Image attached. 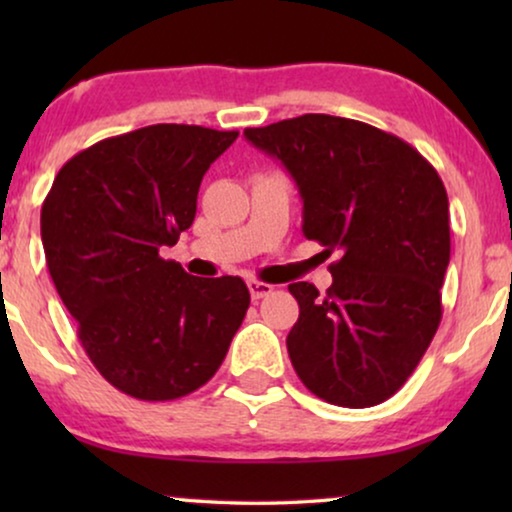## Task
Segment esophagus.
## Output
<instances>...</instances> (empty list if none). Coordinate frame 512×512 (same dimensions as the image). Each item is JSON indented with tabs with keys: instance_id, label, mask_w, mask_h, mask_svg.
I'll use <instances>...</instances> for the list:
<instances>
[{
	"instance_id": "obj_1",
	"label": "esophagus",
	"mask_w": 512,
	"mask_h": 512,
	"mask_svg": "<svg viewBox=\"0 0 512 512\" xmlns=\"http://www.w3.org/2000/svg\"><path fill=\"white\" fill-rule=\"evenodd\" d=\"M249 293H251V298H254V300H261L265 296H270L272 286L265 284V282H258V279H251V282H249Z\"/></svg>"
}]
</instances>
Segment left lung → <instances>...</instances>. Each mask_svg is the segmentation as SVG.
Instances as JSON below:
<instances>
[{
	"mask_svg": "<svg viewBox=\"0 0 512 512\" xmlns=\"http://www.w3.org/2000/svg\"><path fill=\"white\" fill-rule=\"evenodd\" d=\"M282 160L303 198V233L333 284H289L300 314L286 347L300 382L342 408H370L403 387L443 317L450 202L443 179L401 137L352 118L305 114L247 128Z\"/></svg>",
	"mask_w": 512,
	"mask_h": 512,
	"instance_id": "1",
	"label": "left lung"
}]
</instances>
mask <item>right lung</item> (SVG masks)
I'll use <instances>...</instances> for the list:
<instances>
[{
    "instance_id": "add662e5",
    "label": "right lung",
    "mask_w": 512,
    "mask_h": 512,
    "mask_svg": "<svg viewBox=\"0 0 512 512\" xmlns=\"http://www.w3.org/2000/svg\"><path fill=\"white\" fill-rule=\"evenodd\" d=\"M237 135L158 123L102 139L60 167L41 205L46 265L81 347L139 401L212 380L249 310L240 277H191L160 256L191 228L200 181Z\"/></svg>"
}]
</instances>
